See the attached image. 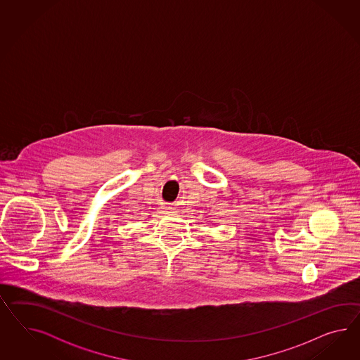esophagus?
<instances>
[{"instance_id":"esophagus-1","label":"esophagus","mask_w":360,"mask_h":360,"mask_svg":"<svg viewBox=\"0 0 360 360\" xmlns=\"http://www.w3.org/2000/svg\"><path fill=\"white\" fill-rule=\"evenodd\" d=\"M166 211H167V210H165L164 212H166Z\"/></svg>"}]
</instances>
